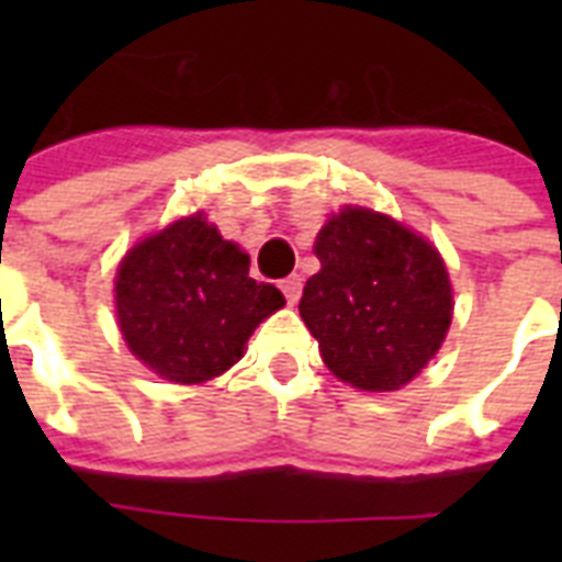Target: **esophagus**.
<instances>
[{
  "label": "esophagus",
  "instance_id": "esophagus-1",
  "mask_svg": "<svg viewBox=\"0 0 562 562\" xmlns=\"http://www.w3.org/2000/svg\"><path fill=\"white\" fill-rule=\"evenodd\" d=\"M282 294H285V300H289V306H294L300 300V294H303V280L300 277H285V280L280 282Z\"/></svg>",
  "mask_w": 562,
  "mask_h": 562
}]
</instances>
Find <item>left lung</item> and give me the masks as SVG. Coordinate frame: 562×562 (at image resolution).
I'll list each match as a JSON object with an SVG mask.
<instances>
[{"mask_svg":"<svg viewBox=\"0 0 562 562\" xmlns=\"http://www.w3.org/2000/svg\"><path fill=\"white\" fill-rule=\"evenodd\" d=\"M321 271L300 317L326 368L359 391H400L435 359L452 324V285L435 247L382 212L344 206L317 233Z\"/></svg>","mask_w":562,"mask_h":562,"instance_id":"8db88e82","label":"left lung"}]
</instances>
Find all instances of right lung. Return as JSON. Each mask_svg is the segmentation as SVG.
<instances>
[{
    "instance_id": "obj_1",
    "label": "right lung",
    "mask_w": 562,
    "mask_h": 562,
    "mask_svg": "<svg viewBox=\"0 0 562 562\" xmlns=\"http://www.w3.org/2000/svg\"><path fill=\"white\" fill-rule=\"evenodd\" d=\"M250 256L201 212L131 247L116 273V315L136 359L178 384L206 382L241 359L247 338L285 306L247 277Z\"/></svg>"
}]
</instances>
